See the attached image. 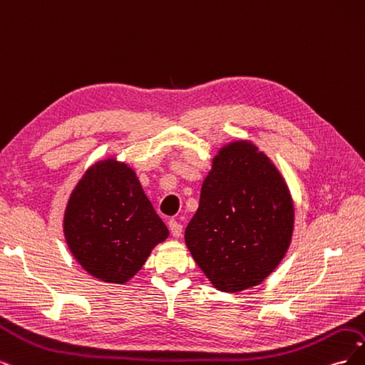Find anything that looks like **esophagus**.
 Wrapping results in <instances>:
<instances>
[{
  "mask_svg": "<svg viewBox=\"0 0 365 365\" xmlns=\"http://www.w3.org/2000/svg\"><path fill=\"white\" fill-rule=\"evenodd\" d=\"M169 230H170V233L175 237H180L181 233H182V225L178 222V220H170V222H169Z\"/></svg>",
  "mask_w": 365,
  "mask_h": 365,
  "instance_id": "34e87169",
  "label": "esophagus"
}]
</instances>
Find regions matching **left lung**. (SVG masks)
I'll list each match as a JSON object with an SVG mask.
<instances>
[{
	"mask_svg": "<svg viewBox=\"0 0 365 365\" xmlns=\"http://www.w3.org/2000/svg\"><path fill=\"white\" fill-rule=\"evenodd\" d=\"M294 204L283 176L251 141L224 146L202 182L185 245L217 291L260 284L289 248Z\"/></svg>",
	"mask_w": 365,
	"mask_h": 365,
	"instance_id": "left-lung-1",
	"label": "left lung"
}]
</instances>
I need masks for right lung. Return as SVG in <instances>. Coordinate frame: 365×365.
I'll return each instance as SVG.
<instances>
[{
	"label": "right lung",
	"instance_id": "1",
	"mask_svg": "<svg viewBox=\"0 0 365 365\" xmlns=\"http://www.w3.org/2000/svg\"><path fill=\"white\" fill-rule=\"evenodd\" d=\"M63 235L77 263L93 277L126 283L169 230L126 163L93 164L77 182L63 215Z\"/></svg>",
	"mask_w": 365,
	"mask_h": 365
}]
</instances>
